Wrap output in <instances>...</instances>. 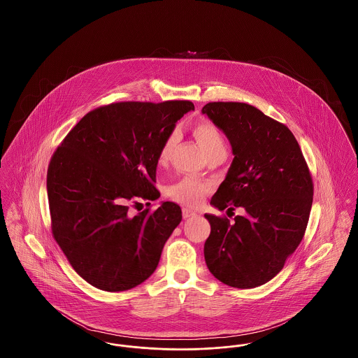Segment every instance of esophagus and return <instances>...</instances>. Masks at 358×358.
I'll use <instances>...</instances> for the list:
<instances>
[{
  "instance_id": "obj_1",
  "label": "esophagus",
  "mask_w": 358,
  "mask_h": 358,
  "mask_svg": "<svg viewBox=\"0 0 358 358\" xmlns=\"http://www.w3.org/2000/svg\"><path fill=\"white\" fill-rule=\"evenodd\" d=\"M196 215V212H193V210H190V209H187V208H182V216H184V219H189V217H192V216H194Z\"/></svg>"
}]
</instances>
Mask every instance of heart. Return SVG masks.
Returning <instances> with one entry per match:
<instances>
[{
    "instance_id": "b5f03b06",
    "label": "heart",
    "mask_w": 358,
    "mask_h": 358,
    "mask_svg": "<svg viewBox=\"0 0 358 358\" xmlns=\"http://www.w3.org/2000/svg\"><path fill=\"white\" fill-rule=\"evenodd\" d=\"M192 133L208 158L227 154V142H225L224 134L213 122L206 120L196 122L192 126ZM177 141H178L177 131H171V134H168V136L164 139L158 153V162L161 165H165L169 161L171 152L177 145ZM206 193H208V187L205 184L189 177L180 180L169 189V196L174 201L187 205V206L199 204Z\"/></svg>"
}]
</instances>
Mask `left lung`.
I'll return each instance as SVG.
<instances>
[{"label": "left lung", "instance_id": "left-lung-1", "mask_svg": "<svg viewBox=\"0 0 358 358\" xmlns=\"http://www.w3.org/2000/svg\"><path fill=\"white\" fill-rule=\"evenodd\" d=\"M228 136L235 158L210 200L220 210L245 209L231 222L205 215L209 271L236 289H254L285 267L306 232L314 184L289 127L251 104L209 102L203 107Z\"/></svg>", "mask_w": 358, "mask_h": 358}]
</instances>
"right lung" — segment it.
Here are the masks:
<instances>
[{
    "instance_id": "1",
    "label": "right lung",
    "mask_w": 358,
    "mask_h": 358,
    "mask_svg": "<svg viewBox=\"0 0 358 358\" xmlns=\"http://www.w3.org/2000/svg\"><path fill=\"white\" fill-rule=\"evenodd\" d=\"M190 101L115 102L87 113L52 154L47 171L52 236L72 268L91 286L124 291L158 266L165 241L182 219L159 197L158 153Z\"/></svg>"
}]
</instances>
